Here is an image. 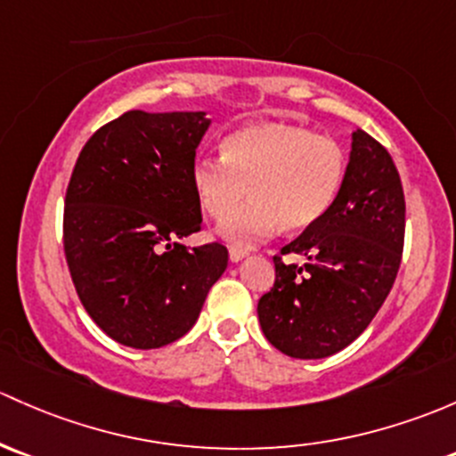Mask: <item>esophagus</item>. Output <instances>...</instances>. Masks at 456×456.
Wrapping results in <instances>:
<instances>
[{"label": "esophagus", "mask_w": 456, "mask_h": 456, "mask_svg": "<svg viewBox=\"0 0 456 456\" xmlns=\"http://www.w3.org/2000/svg\"><path fill=\"white\" fill-rule=\"evenodd\" d=\"M244 256H248V251H244V248H229V260L232 262H240Z\"/></svg>", "instance_id": "obj_1"}]
</instances>
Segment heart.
Returning <instances> with one entry per match:
<instances>
[{
  "label": "heart",
  "instance_id": "1",
  "mask_svg": "<svg viewBox=\"0 0 456 456\" xmlns=\"http://www.w3.org/2000/svg\"><path fill=\"white\" fill-rule=\"evenodd\" d=\"M345 151L328 135L286 124H251L220 143V157H199L191 185L200 208L224 220L248 191L254 199L224 221L220 236L236 247H256L280 232H304L337 200L345 179Z\"/></svg>",
  "mask_w": 456,
  "mask_h": 456
}]
</instances>
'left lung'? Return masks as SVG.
Wrapping results in <instances>:
<instances>
[{"label":"left lung","mask_w":456,"mask_h":456,"mask_svg":"<svg viewBox=\"0 0 456 456\" xmlns=\"http://www.w3.org/2000/svg\"><path fill=\"white\" fill-rule=\"evenodd\" d=\"M404 227L400 172L358 128L332 208L273 256L275 284L257 301L266 341L290 358L332 356L356 341L395 281ZM284 255H304L306 265H286Z\"/></svg>","instance_id":"1"}]
</instances>
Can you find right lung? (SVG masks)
Wrapping results in <instances>:
<instances>
[{"instance_id": "add662e5", "label": "right lung", "mask_w": 456, "mask_h": 456, "mask_svg": "<svg viewBox=\"0 0 456 456\" xmlns=\"http://www.w3.org/2000/svg\"><path fill=\"white\" fill-rule=\"evenodd\" d=\"M203 111H128L80 151L65 194L63 247L91 319L113 341L157 349L179 341L227 268L220 242L190 248L200 232L191 185Z\"/></svg>"}]
</instances>
